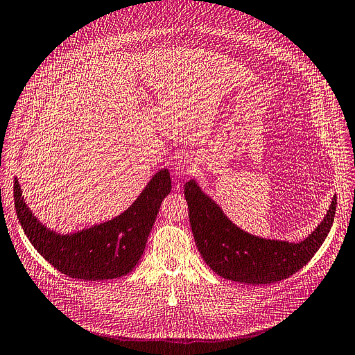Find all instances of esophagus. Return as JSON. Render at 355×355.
<instances>
[{
  "label": "esophagus",
  "mask_w": 355,
  "mask_h": 355,
  "mask_svg": "<svg viewBox=\"0 0 355 355\" xmlns=\"http://www.w3.org/2000/svg\"><path fill=\"white\" fill-rule=\"evenodd\" d=\"M195 163L189 155H180V157L175 163V173L178 176H187L193 172Z\"/></svg>",
  "instance_id": "1"
}]
</instances>
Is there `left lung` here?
Listing matches in <instances>:
<instances>
[{"label":"left lung","mask_w":355,"mask_h":355,"mask_svg":"<svg viewBox=\"0 0 355 355\" xmlns=\"http://www.w3.org/2000/svg\"><path fill=\"white\" fill-rule=\"evenodd\" d=\"M191 229L205 263L217 275L243 284H271L302 269L324 242L336 209L334 195L329 209L316 229L300 242L265 239L237 227L224 214L195 179L185 183Z\"/></svg>","instance_id":"obj_1"}]
</instances>
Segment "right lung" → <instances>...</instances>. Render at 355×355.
<instances>
[{
	"label": "right lung",
	"instance_id": "add662e5",
	"mask_svg": "<svg viewBox=\"0 0 355 355\" xmlns=\"http://www.w3.org/2000/svg\"><path fill=\"white\" fill-rule=\"evenodd\" d=\"M170 191V172L157 170L132 205L119 216L73 233H58L37 220L24 201L17 178L14 205L24 234L53 268L76 279L102 281L123 277L135 268Z\"/></svg>",
	"mask_w": 355,
	"mask_h": 355
}]
</instances>
